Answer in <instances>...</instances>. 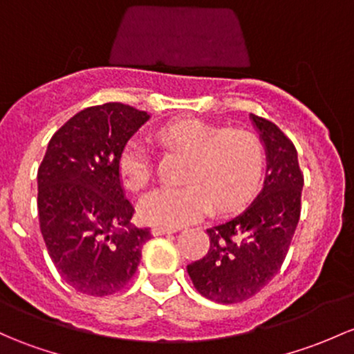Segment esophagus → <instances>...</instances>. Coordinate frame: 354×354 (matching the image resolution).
<instances>
[{"instance_id":"esophagus-1","label":"esophagus","mask_w":354,"mask_h":354,"mask_svg":"<svg viewBox=\"0 0 354 354\" xmlns=\"http://www.w3.org/2000/svg\"><path fill=\"white\" fill-rule=\"evenodd\" d=\"M178 232V227H166V225H154L152 227V236H165V234Z\"/></svg>"}]
</instances>
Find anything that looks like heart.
Here are the masks:
<instances>
[{
	"instance_id": "heart-1",
	"label": "heart",
	"mask_w": 354,
	"mask_h": 354,
	"mask_svg": "<svg viewBox=\"0 0 354 354\" xmlns=\"http://www.w3.org/2000/svg\"><path fill=\"white\" fill-rule=\"evenodd\" d=\"M167 144L193 154L188 187L149 189L139 210L149 224L180 227L208 214L214 202L229 210L244 202L254 189L263 167L259 140L243 130L215 127L202 120H181L161 130ZM154 171V154L149 146L133 139L120 156V176L125 187L142 188Z\"/></svg>"
}]
</instances>
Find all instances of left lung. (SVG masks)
<instances>
[{
    "label": "left lung",
    "mask_w": 354,
    "mask_h": 354,
    "mask_svg": "<svg viewBox=\"0 0 354 354\" xmlns=\"http://www.w3.org/2000/svg\"><path fill=\"white\" fill-rule=\"evenodd\" d=\"M266 152V176L251 205L207 229L210 249L187 266L195 288L218 304L251 299L273 280L300 218L304 174L297 149L273 122L251 113Z\"/></svg>",
    "instance_id": "1"
}]
</instances>
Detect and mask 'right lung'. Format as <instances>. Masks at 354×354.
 Here are the masks:
<instances>
[{"mask_svg":"<svg viewBox=\"0 0 354 354\" xmlns=\"http://www.w3.org/2000/svg\"><path fill=\"white\" fill-rule=\"evenodd\" d=\"M149 118L124 103L81 110L52 136L37 173L47 251L66 283L86 295L124 288L151 239L132 224L120 181L122 152Z\"/></svg>","mask_w":354,"mask_h":354,"instance_id":"add662e5","label":"right lung"}]
</instances>
